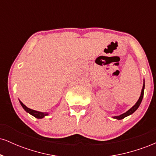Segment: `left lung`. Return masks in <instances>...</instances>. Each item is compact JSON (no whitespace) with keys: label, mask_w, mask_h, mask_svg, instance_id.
Instances as JSON below:
<instances>
[{"label":"left lung","mask_w":156,"mask_h":156,"mask_svg":"<svg viewBox=\"0 0 156 156\" xmlns=\"http://www.w3.org/2000/svg\"><path fill=\"white\" fill-rule=\"evenodd\" d=\"M144 84H143L142 89H141V95H140V97H139V99L138 100V101L136 102V104L134 105L131 108L129 109V110H128V112H126L125 113H124V114H121V115H119V116H117V117H114V118H115V119H123V118L128 117V116H129V115H130V114H133V113L135 112V111L138 108H139V106L141 104V101H142L143 96H144Z\"/></svg>","instance_id":"8db88e82"}]
</instances>
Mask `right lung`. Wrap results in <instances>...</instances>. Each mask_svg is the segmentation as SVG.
Segmentation results:
<instances>
[{
  "label": "right lung",
  "instance_id": "right-lung-1",
  "mask_svg": "<svg viewBox=\"0 0 156 156\" xmlns=\"http://www.w3.org/2000/svg\"><path fill=\"white\" fill-rule=\"evenodd\" d=\"M20 103L21 105L23 106V108L25 109V111H26V112L29 113L30 114H31L32 116H34V117L37 118V119H42V118H43L44 116H47L48 115V113H43V112H37V111H35V110H32V109L28 108V107H26V105H25L23 103H22L21 101H20Z\"/></svg>",
  "mask_w": 156,
  "mask_h": 156
}]
</instances>
